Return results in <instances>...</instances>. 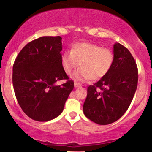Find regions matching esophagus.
<instances>
[{
  "instance_id": "34e87169",
  "label": "esophagus",
  "mask_w": 152,
  "mask_h": 152,
  "mask_svg": "<svg viewBox=\"0 0 152 152\" xmlns=\"http://www.w3.org/2000/svg\"><path fill=\"white\" fill-rule=\"evenodd\" d=\"M74 86L76 88H78V87H81V86H83V85L80 84V83H75Z\"/></svg>"
}]
</instances>
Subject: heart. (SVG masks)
I'll return each mask as SVG.
<instances>
[{
  "label": "heart",
  "instance_id": "heart-1",
  "mask_svg": "<svg viewBox=\"0 0 152 152\" xmlns=\"http://www.w3.org/2000/svg\"><path fill=\"white\" fill-rule=\"evenodd\" d=\"M115 61L114 52L109 48H103L91 42H76L71 50L62 54L61 61L64 71L73 75L75 80H98L110 72Z\"/></svg>",
  "mask_w": 152,
  "mask_h": 152
}]
</instances>
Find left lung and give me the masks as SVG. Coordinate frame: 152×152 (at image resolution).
I'll return each mask as SVG.
<instances>
[{"label":"left lung","instance_id":"obj_1","mask_svg":"<svg viewBox=\"0 0 152 152\" xmlns=\"http://www.w3.org/2000/svg\"><path fill=\"white\" fill-rule=\"evenodd\" d=\"M115 61L107 74L88 87L83 112L91 121L101 125L118 120L134 98L138 83V69L130 51L121 44L113 46Z\"/></svg>","mask_w":152,"mask_h":152}]
</instances>
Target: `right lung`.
<instances>
[{
  "label": "right lung",
  "mask_w": 152,
  "mask_h": 152,
  "mask_svg": "<svg viewBox=\"0 0 152 152\" xmlns=\"http://www.w3.org/2000/svg\"><path fill=\"white\" fill-rule=\"evenodd\" d=\"M61 37H42L28 42L12 66V85L24 113L37 121H47L62 113L74 83L61 65ZM64 79L66 83H55Z\"/></svg>",
  "instance_id": "1"
}]
</instances>
